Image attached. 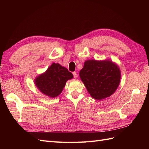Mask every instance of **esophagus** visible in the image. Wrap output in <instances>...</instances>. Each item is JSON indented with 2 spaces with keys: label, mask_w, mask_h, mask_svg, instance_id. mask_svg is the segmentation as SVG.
I'll return each mask as SVG.
<instances>
[{
  "label": "esophagus",
  "mask_w": 149,
  "mask_h": 149,
  "mask_svg": "<svg viewBox=\"0 0 149 149\" xmlns=\"http://www.w3.org/2000/svg\"><path fill=\"white\" fill-rule=\"evenodd\" d=\"M73 76H74V78H75V79H76L77 78V76H78V75H77V73H76V72H73Z\"/></svg>",
  "instance_id": "34e87169"
}]
</instances>
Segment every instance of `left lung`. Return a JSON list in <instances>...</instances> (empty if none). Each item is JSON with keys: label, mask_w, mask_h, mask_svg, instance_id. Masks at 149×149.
I'll return each mask as SVG.
<instances>
[{"label": "left lung", "mask_w": 149, "mask_h": 149, "mask_svg": "<svg viewBox=\"0 0 149 149\" xmlns=\"http://www.w3.org/2000/svg\"><path fill=\"white\" fill-rule=\"evenodd\" d=\"M79 77L91 97L101 100L116 91L121 74L118 66L109 60H90L84 62Z\"/></svg>", "instance_id": "8db88e82"}]
</instances>
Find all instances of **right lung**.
Masks as SVG:
<instances>
[{"instance_id": "obj_1", "label": "right lung", "mask_w": 149, "mask_h": 149, "mask_svg": "<svg viewBox=\"0 0 149 149\" xmlns=\"http://www.w3.org/2000/svg\"><path fill=\"white\" fill-rule=\"evenodd\" d=\"M73 75L66 68L53 63L45 73L35 79V84L40 92L54 98L61 93L66 81Z\"/></svg>"}]
</instances>
